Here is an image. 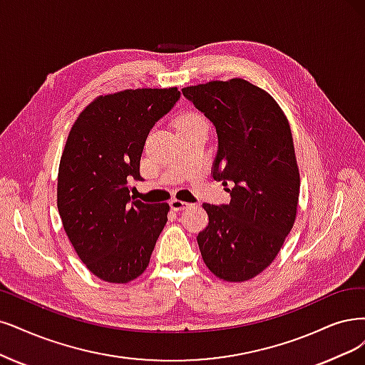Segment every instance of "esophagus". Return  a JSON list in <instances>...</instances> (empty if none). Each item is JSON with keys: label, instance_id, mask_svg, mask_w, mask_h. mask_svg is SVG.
Masks as SVG:
<instances>
[{"label": "esophagus", "instance_id": "esophagus-1", "mask_svg": "<svg viewBox=\"0 0 365 365\" xmlns=\"http://www.w3.org/2000/svg\"><path fill=\"white\" fill-rule=\"evenodd\" d=\"M190 206H191L190 203H186V201H182V200H178V198H173V200L170 201V207H171L173 210H175V212L185 210V209H187Z\"/></svg>", "mask_w": 365, "mask_h": 365}]
</instances>
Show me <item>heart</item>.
I'll return each mask as SVG.
<instances>
[{
    "label": "heart",
    "mask_w": 365,
    "mask_h": 365,
    "mask_svg": "<svg viewBox=\"0 0 365 365\" xmlns=\"http://www.w3.org/2000/svg\"><path fill=\"white\" fill-rule=\"evenodd\" d=\"M197 118H200L198 115H195V114H192V113H186V114H180L178 118H175V126H183V125H187V123H191V121H194V120H197Z\"/></svg>",
    "instance_id": "b5f03b06"
}]
</instances>
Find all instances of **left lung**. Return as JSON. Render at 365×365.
Segmentation results:
<instances>
[{"instance_id":"1","label":"left lung","mask_w":365,"mask_h":365,"mask_svg":"<svg viewBox=\"0 0 365 365\" xmlns=\"http://www.w3.org/2000/svg\"><path fill=\"white\" fill-rule=\"evenodd\" d=\"M182 93L217 129L212 174L230 194L228 205H203L201 257L221 279H251L274 262L296 218L301 182L290 125L271 94L245 79Z\"/></svg>"}]
</instances>
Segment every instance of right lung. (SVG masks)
I'll use <instances>...</instances> for the list:
<instances>
[{
    "mask_svg": "<svg viewBox=\"0 0 365 365\" xmlns=\"http://www.w3.org/2000/svg\"><path fill=\"white\" fill-rule=\"evenodd\" d=\"M179 99L175 87L99 96L67 137L58 168L60 218L81 262L103 281L123 284L140 277L168 221L167 203H141L129 185L141 180L148 132Z\"/></svg>",
    "mask_w": 365,
    "mask_h": 365,
    "instance_id": "obj_1",
    "label": "right lung"
}]
</instances>
